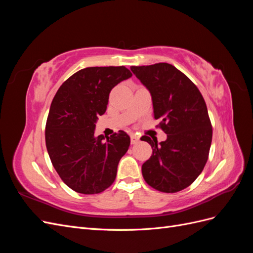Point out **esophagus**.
Listing matches in <instances>:
<instances>
[{
	"label": "esophagus",
	"mask_w": 253,
	"mask_h": 253,
	"mask_svg": "<svg viewBox=\"0 0 253 253\" xmlns=\"http://www.w3.org/2000/svg\"><path fill=\"white\" fill-rule=\"evenodd\" d=\"M139 141V137L137 136L136 134H131V142L132 144H135Z\"/></svg>",
	"instance_id": "34e87169"
}]
</instances>
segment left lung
Instances as JSON below:
<instances>
[{"mask_svg": "<svg viewBox=\"0 0 253 253\" xmlns=\"http://www.w3.org/2000/svg\"><path fill=\"white\" fill-rule=\"evenodd\" d=\"M131 71L150 90L156 126L167 134L157 143L144 135L153 153L141 168L149 186L176 193L189 187L204 170L212 141V125L200 89L169 63L132 66Z\"/></svg>", "mask_w": 253, "mask_h": 253, "instance_id": "left-lung-1", "label": "left lung"}]
</instances>
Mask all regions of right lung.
I'll list each match as a JSON object with an SVG mask.
<instances>
[{
    "label": "right lung",
    "instance_id": "1",
    "mask_svg": "<svg viewBox=\"0 0 253 253\" xmlns=\"http://www.w3.org/2000/svg\"><path fill=\"white\" fill-rule=\"evenodd\" d=\"M131 76L126 66L83 68L65 80L52 99L45 142L60 178L76 192L101 193L116 178L131 139L125 131L106 140L96 137L95 122L105 113L113 87Z\"/></svg>",
    "mask_w": 253,
    "mask_h": 253
}]
</instances>
